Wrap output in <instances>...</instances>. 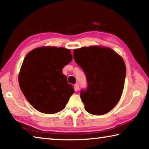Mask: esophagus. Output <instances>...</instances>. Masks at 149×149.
I'll return each mask as SVG.
<instances>
[{
  "instance_id": "34e87169",
  "label": "esophagus",
  "mask_w": 149,
  "mask_h": 149,
  "mask_svg": "<svg viewBox=\"0 0 149 149\" xmlns=\"http://www.w3.org/2000/svg\"><path fill=\"white\" fill-rule=\"evenodd\" d=\"M75 89H76L77 90L79 89V84H75Z\"/></svg>"
}]
</instances>
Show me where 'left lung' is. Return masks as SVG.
<instances>
[{
    "mask_svg": "<svg viewBox=\"0 0 149 149\" xmlns=\"http://www.w3.org/2000/svg\"><path fill=\"white\" fill-rule=\"evenodd\" d=\"M74 58L87 81V88L80 94L85 110L97 116L107 114L123 93L126 67L122 56L108 47L90 46L74 49Z\"/></svg>",
    "mask_w": 149,
    "mask_h": 149,
    "instance_id": "8db88e82",
    "label": "left lung"
}]
</instances>
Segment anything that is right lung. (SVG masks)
<instances>
[{"mask_svg":"<svg viewBox=\"0 0 149 149\" xmlns=\"http://www.w3.org/2000/svg\"><path fill=\"white\" fill-rule=\"evenodd\" d=\"M72 60L70 49L56 47L36 48L26 55L18 81L31 105L45 114L62 110L74 93L62 69Z\"/></svg>","mask_w":149,"mask_h":149,"instance_id":"right-lung-1","label":"right lung"}]
</instances>
